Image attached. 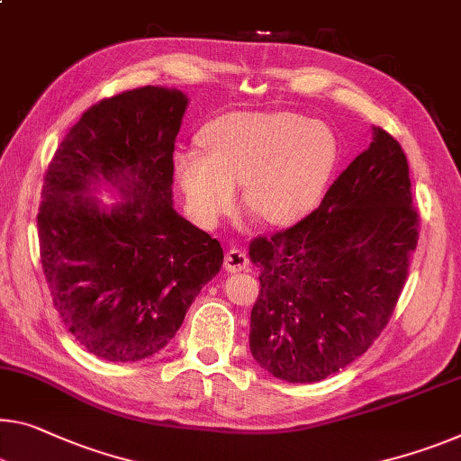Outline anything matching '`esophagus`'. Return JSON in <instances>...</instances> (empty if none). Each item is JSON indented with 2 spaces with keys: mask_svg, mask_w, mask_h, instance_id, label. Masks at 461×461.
Returning <instances> with one entry per match:
<instances>
[{
  "mask_svg": "<svg viewBox=\"0 0 461 461\" xmlns=\"http://www.w3.org/2000/svg\"><path fill=\"white\" fill-rule=\"evenodd\" d=\"M224 267H226V272H230V274L245 272V270H249V258H247V253L243 249L232 247V249H229L224 255Z\"/></svg>",
  "mask_w": 461,
  "mask_h": 461,
  "instance_id": "esophagus-1",
  "label": "esophagus"
}]
</instances>
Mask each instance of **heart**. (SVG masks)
Segmentation results:
<instances>
[{
  "label": "heart",
  "instance_id": "b5f03b06",
  "mask_svg": "<svg viewBox=\"0 0 461 461\" xmlns=\"http://www.w3.org/2000/svg\"><path fill=\"white\" fill-rule=\"evenodd\" d=\"M207 148L173 154V175L191 214L216 226L237 203L270 224L299 222L320 203L338 160L328 125L290 111L229 113L202 133Z\"/></svg>",
  "mask_w": 461,
  "mask_h": 461
}]
</instances>
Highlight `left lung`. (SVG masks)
Listing matches in <instances>:
<instances>
[{
	"instance_id": "obj_1",
	"label": "left lung",
	"mask_w": 461,
	"mask_h": 461,
	"mask_svg": "<svg viewBox=\"0 0 461 461\" xmlns=\"http://www.w3.org/2000/svg\"><path fill=\"white\" fill-rule=\"evenodd\" d=\"M419 243L408 160L385 130L331 183L320 208L255 239L249 348L261 369L315 384L357 360L392 317Z\"/></svg>"
}]
</instances>
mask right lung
Returning <instances> with one entry per match:
<instances>
[{"instance_id":"1","label":"right lung","mask_w":461,"mask_h":461,"mask_svg":"<svg viewBox=\"0 0 461 461\" xmlns=\"http://www.w3.org/2000/svg\"><path fill=\"white\" fill-rule=\"evenodd\" d=\"M189 98L144 86L84 113L45 173L39 245L53 304L90 354L130 363L171 342L222 247L173 208V152ZM103 185L120 200L92 196Z\"/></svg>"}]
</instances>
